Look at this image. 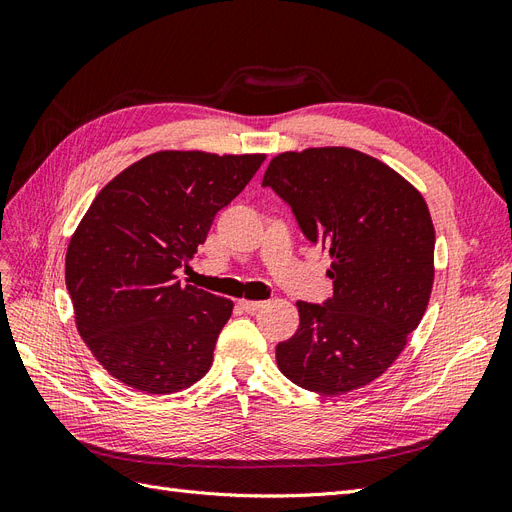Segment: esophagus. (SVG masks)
<instances>
[{
	"instance_id": "1",
	"label": "esophagus",
	"mask_w": 512,
	"mask_h": 512,
	"mask_svg": "<svg viewBox=\"0 0 512 512\" xmlns=\"http://www.w3.org/2000/svg\"><path fill=\"white\" fill-rule=\"evenodd\" d=\"M239 305L245 309L247 314H254V312H258L260 307H265V301H247V299H241Z\"/></svg>"
}]
</instances>
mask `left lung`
Masks as SVG:
<instances>
[{
	"label": "left lung",
	"mask_w": 512,
	"mask_h": 512,
	"mask_svg": "<svg viewBox=\"0 0 512 512\" xmlns=\"http://www.w3.org/2000/svg\"><path fill=\"white\" fill-rule=\"evenodd\" d=\"M262 185L333 260V297L297 301L299 329L277 344V367L320 395L361 389L397 361L427 309L436 230L425 198L389 164L350 147L277 153Z\"/></svg>",
	"instance_id": "left-lung-1"
}]
</instances>
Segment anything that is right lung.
I'll return each instance as SVG.
<instances>
[{
    "label": "right lung",
    "mask_w": 512,
    "mask_h": 512,
    "mask_svg": "<svg viewBox=\"0 0 512 512\" xmlns=\"http://www.w3.org/2000/svg\"><path fill=\"white\" fill-rule=\"evenodd\" d=\"M265 158L156 151L121 170L89 205L68 243L66 286L79 335L113 378L168 395L207 374L235 303L181 286L175 271Z\"/></svg>",
    "instance_id": "add662e5"
}]
</instances>
